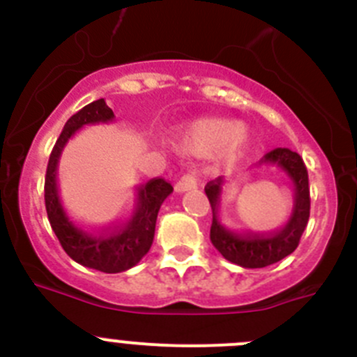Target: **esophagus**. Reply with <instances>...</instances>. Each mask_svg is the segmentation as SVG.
Here are the masks:
<instances>
[{
  "label": "esophagus",
  "instance_id": "1",
  "mask_svg": "<svg viewBox=\"0 0 357 357\" xmlns=\"http://www.w3.org/2000/svg\"><path fill=\"white\" fill-rule=\"evenodd\" d=\"M195 188H197L195 174H185L178 183H176V192L179 193L188 192V190H195Z\"/></svg>",
  "mask_w": 357,
  "mask_h": 357
}]
</instances>
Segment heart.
I'll use <instances>...</instances> for the list:
<instances>
[{
    "instance_id": "1",
    "label": "heart",
    "mask_w": 357,
    "mask_h": 357,
    "mask_svg": "<svg viewBox=\"0 0 357 357\" xmlns=\"http://www.w3.org/2000/svg\"><path fill=\"white\" fill-rule=\"evenodd\" d=\"M247 142V129L228 119H200L186 126L174 138L176 149L197 157L211 155L218 150L225 155H236L245 149Z\"/></svg>"
}]
</instances>
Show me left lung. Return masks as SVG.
I'll return each mask as SVG.
<instances>
[{"mask_svg":"<svg viewBox=\"0 0 357 357\" xmlns=\"http://www.w3.org/2000/svg\"><path fill=\"white\" fill-rule=\"evenodd\" d=\"M259 164H275L282 169L294 186V208L285 226L273 233H238L229 229L219 219V197L225 179L215 178L205 186V195L212 207L211 242L225 259L242 268H266L290 255L301 242L309 221V178L304 160L289 149H275L259 160Z\"/></svg>","mask_w":357,"mask_h":357,"instance_id":"1","label":"left lung"}]
</instances>
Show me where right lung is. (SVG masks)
I'll use <instances>...</instances> for the list:
<instances>
[{"instance_id":"right-lung-1","label":"right lung","mask_w":357,"mask_h":357,"mask_svg":"<svg viewBox=\"0 0 357 357\" xmlns=\"http://www.w3.org/2000/svg\"><path fill=\"white\" fill-rule=\"evenodd\" d=\"M114 112L100 98L82 107L63 126L48 160L45 179V204L50 225L70 259L102 273H122L138 264L150 250L162 202L172 193L171 183L153 178L139 186L136 211L128 222L110 229H86L67 214L59 188V158L72 135L86 124L114 121Z\"/></svg>"}]
</instances>
